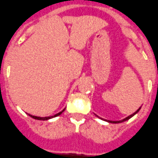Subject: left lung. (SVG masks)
I'll use <instances>...</instances> for the list:
<instances>
[{
  "label": "left lung",
  "instance_id": "1",
  "mask_svg": "<svg viewBox=\"0 0 158 158\" xmlns=\"http://www.w3.org/2000/svg\"><path fill=\"white\" fill-rule=\"evenodd\" d=\"M141 107H142V106H141ZM141 107H140V108H139V109H138V110H137L136 111V112H134V113H133V114H131V116H127V117H126V118H124V119H123V120H120V121H110V120H105V121L108 122V123H123V122H125V121H127V120H129V119H130V118H131V117H132V116H135V115H136V113H137V112H138V111L140 110Z\"/></svg>",
  "mask_w": 158,
  "mask_h": 158
}]
</instances>
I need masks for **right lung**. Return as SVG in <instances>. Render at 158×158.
I'll use <instances>...</instances> for the list:
<instances>
[{"instance_id": "add662e5", "label": "right lung", "mask_w": 158, "mask_h": 158, "mask_svg": "<svg viewBox=\"0 0 158 158\" xmlns=\"http://www.w3.org/2000/svg\"><path fill=\"white\" fill-rule=\"evenodd\" d=\"M65 110V109H63L62 111H60L59 113H57L56 115H54V116H46V117H40V116H33V115H30V114H28V116H30V117H32L34 119H36V120H42V121H45V120H48V119H51L53 117H56V116H60L61 114H62L63 111Z\"/></svg>"}]
</instances>
